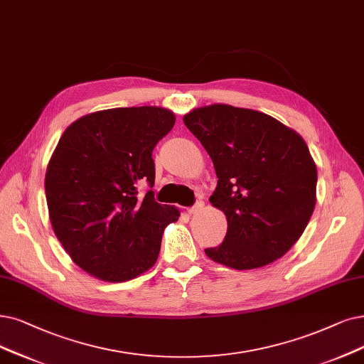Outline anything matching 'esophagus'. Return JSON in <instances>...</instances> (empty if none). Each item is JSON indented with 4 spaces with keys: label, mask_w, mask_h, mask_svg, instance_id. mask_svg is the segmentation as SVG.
I'll return each instance as SVG.
<instances>
[{
    "label": "esophagus",
    "mask_w": 364,
    "mask_h": 364,
    "mask_svg": "<svg viewBox=\"0 0 364 364\" xmlns=\"http://www.w3.org/2000/svg\"><path fill=\"white\" fill-rule=\"evenodd\" d=\"M203 208H205V201H203V200H197L196 205H194L193 208L188 209V213H190V215H196V213L200 212Z\"/></svg>",
    "instance_id": "1"
}]
</instances>
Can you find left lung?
Wrapping results in <instances>:
<instances>
[{
    "label": "left lung",
    "instance_id": "left-lung-1",
    "mask_svg": "<svg viewBox=\"0 0 364 364\" xmlns=\"http://www.w3.org/2000/svg\"><path fill=\"white\" fill-rule=\"evenodd\" d=\"M183 122L212 158L218 185L209 201L228 224L206 255L236 270L285 255L315 209L316 166L306 141L266 113L228 105L194 109Z\"/></svg>",
    "mask_w": 364,
    "mask_h": 364
}]
</instances>
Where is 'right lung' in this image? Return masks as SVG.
Returning a JSON list of instances; mask_svg holds the SVG:
<instances>
[{"instance_id":"obj_1","label":"right lung","mask_w":364,"mask_h":364,"mask_svg":"<svg viewBox=\"0 0 364 364\" xmlns=\"http://www.w3.org/2000/svg\"><path fill=\"white\" fill-rule=\"evenodd\" d=\"M176 116L156 106L118 107L85 114L63 133L48 164L45 188L58 240L86 273L125 282L149 270L164 228L181 212L159 205L152 151Z\"/></svg>"}]
</instances>
